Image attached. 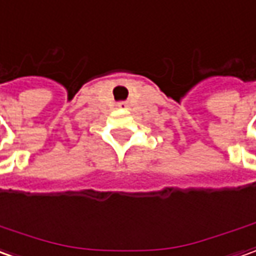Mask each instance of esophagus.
Returning a JSON list of instances; mask_svg holds the SVG:
<instances>
[{"label":"esophagus","mask_w":256,"mask_h":256,"mask_svg":"<svg viewBox=\"0 0 256 256\" xmlns=\"http://www.w3.org/2000/svg\"><path fill=\"white\" fill-rule=\"evenodd\" d=\"M118 108H126V102H118Z\"/></svg>","instance_id":"obj_1"}]
</instances>
